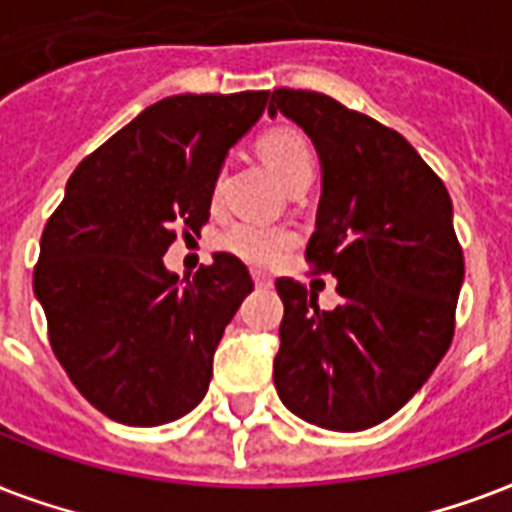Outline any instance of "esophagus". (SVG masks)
I'll return each mask as SVG.
<instances>
[{"label": "esophagus", "mask_w": 512, "mask_h": 512, "mask_svg": "<svg viewBox=\"0 0 512 512\" xmlns=\"http://www.w3.org/2000/svg\"><path fill=\"white\" fill-rule=\"evenodd\" d=\"M253 283H256V288H272V277L264 275V272H253Z\"/></svg>", "instance_id": "esophagus-1"}]
</instances>
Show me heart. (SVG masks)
I'll use <instances>...</instances> for the list:
<instances>
[{"instance_id": "1", "label": "heart", "mask_w": 512, "mask_h": 512, "mask_svg": "<svg viewBox=\"0 0 512 512\" xmlns=\"http://www.w3.org/2000/svg\"><path fill=\"white\" fill-rule=\"evenodd\" d=\"M261 160L267 162L269 170L275 173L285 186L291 184L293 178L315 168V154L307 138L301 136L299 130L277 128L269 130L267 136L259 141ZM293 232L285 227H269L259 221H237L221 235V248L235 253L248 264H275L288 253L293 245Z\"/></svg>"}]
</instances>
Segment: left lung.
I'll return each mask as SVG.
<instances>
[{"mask_svg": "<svg viewBox=\"0 0 512 512\" xmlns=\"http://www.w3.org/2000/svg\"><path fill=\"white\" fill-rule=\"evenodd\" d=\"M296 122L320 157L307 259L342 304L280 277L275 387L310 425L358 433L390 419L430 379L454 336L465 259L446 186L395 130L334 98L277 87L269 117Z\"/></svg>", "mask_w": 512, "mask_h": 512, "instance_id": "1", "label": "left lung"}]
</instances>
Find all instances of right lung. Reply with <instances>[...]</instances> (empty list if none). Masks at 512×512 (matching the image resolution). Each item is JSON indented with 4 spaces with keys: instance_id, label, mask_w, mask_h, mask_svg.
Here are the masks:
<instances>
[{
    "instance_id": "1",
    "label": "right lung",
    "mask_w": 512,
    "mask_h": 512,
    "mask_svg": "<svg viewBox=\"0 0 512 512\" xmlns=\"http://www.w3.org/2000/svg\"><path fill=\"white\" fill-rule=\"evenodd\" d=\"M267 95L189 93L146 106L79 162L47 221L34 296L55 358L114 422L168 425L208 392L213 352L253 280L232 253H213L184 280L162 256L173 229L208 221L229 149Z\"/></svg>"
}]
</instances>
